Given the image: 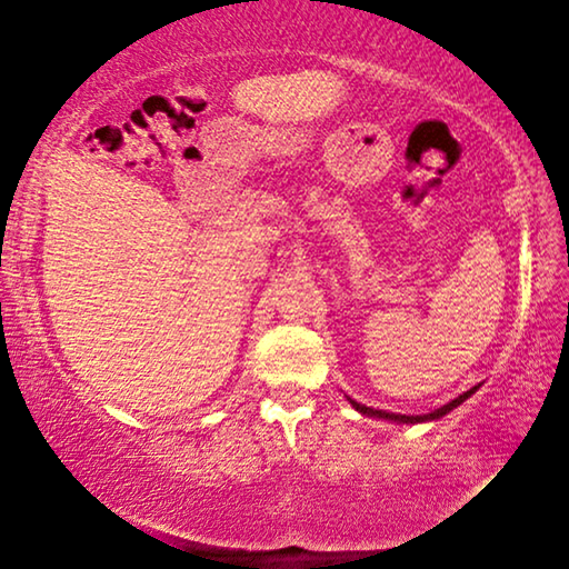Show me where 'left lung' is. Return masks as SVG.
I'll return each mask as SVG.
<instances>
[{"label": "left lung", "mask_w": 569, "mask_h": 569, "mask_svg": "<svg viewBox=\"0 0 569 569\" xmlns=\"http://www.w3.org/2000/svg\"><path fill=\"white\" fill-rule=\"evenodd\" d=\"M477 389H479V387H471L469 391L459 393L457 399H451L449 403H445V407H439V409L429 411V413H391V411H383V409L366 407V403L353 401L351 397H346V399H349L351 407H353L356 411H359V413H363V417H373V419H383V421H397V423H421V421H437V419H441V417H445V413H449L451 409H457L459 403H465Z\"/></svg>", "instance_id": "left-lung-1"}]
</instances>
